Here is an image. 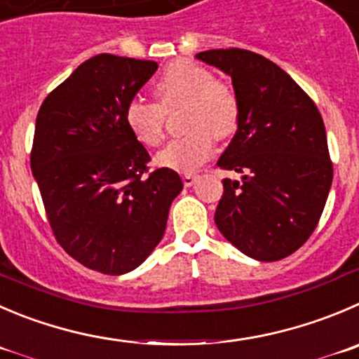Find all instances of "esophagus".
<instances>
[{"instance_id":"1","label":"esophagus","mask_w":359,"mask_h":359,"mask_svg":"<svg viewBox=\"0 0 359 359\" xmlns=\"http://www.w3.org/2000/svg\"><path fill=\"white\" fill-rule=\"evenodd\" d=\"M196 182H197V174L194 172L183 174V183H185V187H192Z\"/></svg>"}]
</instances>
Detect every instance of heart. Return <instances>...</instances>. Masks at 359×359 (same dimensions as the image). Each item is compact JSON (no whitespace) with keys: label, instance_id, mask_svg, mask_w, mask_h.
<instances>
[{"label":"heart","instance_id":"1","mask_svg":"<svg viewBox=\"0 0 359 359\" xmlns=\"http://www.w3.org/2000/svg\"><path fill=\"white\" fill-rule=\"evenodd\" d=\"M156 102L132 98L125 107V123L141 144H160L165 112L183 107V137L170 141L156 160L176 170H192L213 151V135L225 139L238 126V100L231 88L217 81L208 68L177 60L167 65L155 83Z\"/></svg>","mask_w":359,"mask_h":359}]
</instances>
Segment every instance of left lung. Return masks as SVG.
<instances>
[{
	"label": "left lung",
	"instance_id": "obj_1",
	"mask_svg": "<svg viewBox=\"0 0 359 359\" xmlns=\"http://www.w3.org/2000/svg\"><path fill=\"white\" fill-rule=\"evenodd\" d=\"M196 57L231 77L240 109L217 165L241 172V182L224 180L215 224L248 257L280 261L309 240L330 194L323 118L291 75L261 54L211 49Z\"/></svg>",
	"mask_w": 359,
	"mask_h": 359
}]
</instances>
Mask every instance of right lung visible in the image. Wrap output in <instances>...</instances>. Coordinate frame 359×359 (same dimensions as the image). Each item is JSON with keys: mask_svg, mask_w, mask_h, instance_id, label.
<instances>
[{"mask_svg": "<svg viewBox=\"0 0 359 359\" xmlns=\"http://www.w3.org/2000/svg\"><path fill=\"white\" fill-rule=\"evenodd\" d=\"M155 61L98 54L50 91L36 116L32 170L57 243L86 268L123 275L146 261L183 190L176 170H153L125 107Z\"/></svg>", "mask_w": 359, "mask_h": 359, "instance_id": "add662e5", "label": "right lung"}]
</instances>
